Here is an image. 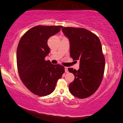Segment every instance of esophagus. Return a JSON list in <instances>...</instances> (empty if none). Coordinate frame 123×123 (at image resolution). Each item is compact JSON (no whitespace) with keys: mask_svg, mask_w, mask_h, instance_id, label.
I'll use <instances>...</instances> for the list:
<instances>
[{"mask_svg":"<svg viewBox=\"0 0 123 123\" xmlns=\"http://www.w3.org/2000/svg\"><path fill=\"white\" fill-rule=\"evenodd\" d=\"M65 73H68V67H65Z\"/></svg>","mask_w":123,"mask_h":123,"instance_id":"1","label":"esophagus"}]
</instances>
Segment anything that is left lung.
I'll list each match as a JSON object with an SVG mask.
<instances>
[{
  "instance_id": "obj_1",
  "label": "left lung",
  "mask_w": 123,
  "mask_h": 123,
  "mask_svg": "<svg viewBox=\"0 0 123 123\" xmlns=\"http://www.w3.org/2000/svg\"><path fill=\"white\" fill-rule=\"evenodd\" d=\"M62 30L70 41V56L80 62L78 71L68 68L74 76L69 91L77 98H87L97 90L104 76L105 60L100 41L95 34L83 28L65 27Z\"/></svg>"
}]
</instances>
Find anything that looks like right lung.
<instances>
[{
  "mask_svg": "<svg viewBox=\"0 0 123 123\" xmlns=\"http://www.w3.org/2000/svg\"><path fill=\"white\" fill-rule=\"evenodd\" d=\"M62 27L36 26L28 30L19 42L17 64L19 77L25 86L36 95L51 94L65 72L63 66L53 65L45 60L49 52L47 40L59 32Z\"/></svg>",
  "mask_w": 123,
  "mask_h": 123,
  "instance_id": "1",
  "label": "right lung"
}]
</instances>
